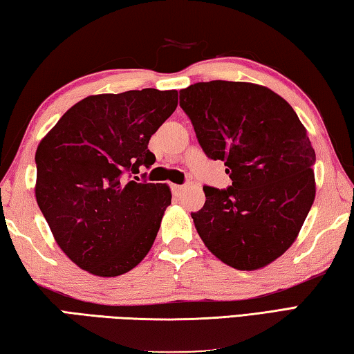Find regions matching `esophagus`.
I'll return each instance as SVG.
<instances>
[{
    "mask_svg": "<svg viewBox=\"0 0 354 354\" xmlns=\"http://www.w3.org/2000/svg\"><path fill=\"white\" fill-rule=\"evenodd\" d=\"M171 190H173V194H175L176 196H179L184 192V185H178V184H175V185H171Z\"/></svg>",
    "mask_w": 354,
    "mask_h": 354,
    "instance_id": "obj_1",
    "label": "esophagus"
}]
</instances>
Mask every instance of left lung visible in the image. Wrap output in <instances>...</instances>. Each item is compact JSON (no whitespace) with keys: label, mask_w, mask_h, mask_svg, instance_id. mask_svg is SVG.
Returning a JSON list of instances; mask_svg holds the SVG:
<instances>
[{"label":"left lung","mask_w":354,"mask_h":354,"mask_svg":"<svg viewBox=\"0 0 354 354\" xmlns=\"http://www.w3.org/2000/svg\"><path fill=\"white\" fill-rule=\"evenodd\" d=\"M199 145L227 167L232 185H205L192 214L216 259L239 271L277 260L297 239L316 196V153L288 102L249 82H199L179 91Z\"/></svg>","instance_id":"8db88e82"}]
</instances>
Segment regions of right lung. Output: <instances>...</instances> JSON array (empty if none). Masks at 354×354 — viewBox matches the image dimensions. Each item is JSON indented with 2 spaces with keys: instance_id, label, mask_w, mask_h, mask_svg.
Segmentation results:
<instances>
[{
  "instance_id": "obj_1",
  "label": "right lung",
  "mask_w": 354,
  "mask_h": 354,
  "mask_svg": "<svg viewBox=\"0 0 354 354\" xmlns=\"http://www.w3.org/2000/svg\"><path fill=\"white\" fill-rule=\"evenodd\" d=\"M176 106V89L88 95L38 144V207L59 248L83 271L118 277L151 249L170 187L128 181L125 173L155 164L149 140Z\"/></svg>"
}]
</instances>
